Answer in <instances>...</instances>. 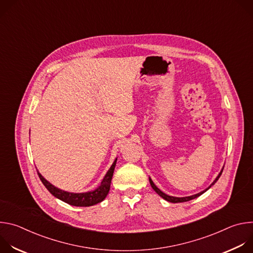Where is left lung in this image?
<instances>
[{"instance_id": "obj_1", "label": "left lung", "mask_w": 253, "mask_h": 253, "mask_svg": "<svg viewBox=\"0 0 253 253\" xmlns=\"http://www.w3.org/2000/svg\"><path fill=\"white\" fill-rule=\"evenodd\" d=\"M224 168V167H223ZM223 168H222V170L220 171V173L218 174V176L215 178V180L214 181L210 184V186L208 187V188H206L205 190H203V191H201V192H199V193H197V194H194V195H191V196H187V197H174V196H169V195H167V194H165L164 192H162L154 183H153V181L151 180V178H149V181H150V184H151V187L154 189V191L158 194V195H160L163 199H165L166 201H169V202H172V203H178V202H186V201H189V200H192V199H194V198H197L198 196H200L201 194H203L204 192H206L212 185H214L215 183H216V181H217V180L219 179V177L221 176V174H222V171H223Z\"/></svg>"}]
</instances>
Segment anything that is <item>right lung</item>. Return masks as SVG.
I'll list each match as a JSON object with an SVG mask.
<instances>
[{"instance_id": "right-lung-1", "label": "right lung", "mask_w": 253, "mask_h": 253, "mask_svg": "<svg viewBox=\"0 0 253 253\" xmlns=\"http://www.w3.org/2000/svg\"><path fill=\"white\" fill-rule=\"evenodd\" d=\"M116 161H117V158L113 162L110 169L108 170V172L106 173L105 177L102 180L101 185L93 191H88V192H84V193H72V192H67V191L61 190V189L55 187L54 185H52L49 181H47V180L39 173V171H38V175L41 179L42 183L49 190V192L52 195H54L55 197H57L58 199L64 201L70 205H73V206L88 207V206H92V205L102 202L106 198L107 194L109 193L111 180H112L114 169L116 166Z\"/></svg>"}]
</instances>
